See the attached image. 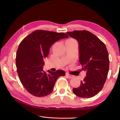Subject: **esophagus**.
Masks as SVG:
<instances>
[{
    "label": "esophagus",
    "mask_w": 120,
    "mask_h": 120,
    "mask_svg": "<svg viewBox=\"0 0 120 120\" xmlns=\"http://www.w3.org/2000/svg\"><path fill=\"white\" fill-rule=\"evenodd\" d=\"M66 76H67L69 78H74V76H73V75H70L68 72L66 73Z\"/></svg>",
    "instance_id": "esophagus-1"
}]
</instances>
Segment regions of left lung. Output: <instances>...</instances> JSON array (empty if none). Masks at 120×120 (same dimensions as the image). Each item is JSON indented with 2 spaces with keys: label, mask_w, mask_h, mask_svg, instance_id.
Segmentation results:
<instances>
[{
  "label": "left lung",
  "mask_w": 120,
  "mask_h": 120,
  "mask_svg": "<svg viewBox=\"0 0 120 120\" xmlns=\"http://www.w3.org/2000/svg\"><path fill=\"white\" fill-rule=\"evenodd\" d=\"M67 34L78 41L79 62L82 66L81 70L86 72L80 86L72 91L78 97L90 98L100 92L106 80L109 65L106 47L96 36L85 30Z\"/></svg>",
  "instance_id": "8db88e82"
}]
</instances>
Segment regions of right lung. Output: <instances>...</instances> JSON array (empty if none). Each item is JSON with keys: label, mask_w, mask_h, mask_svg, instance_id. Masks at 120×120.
<instances>
[{"label": "right lung", "mask_w": 120, "mask_h": 120, "mask_svg": "<svg viewBox=\"0 0 120 120\" xmlns=\"http://www.w3.org/2000/svg\"><path fill=\"white\" fill-rule=\"evenodd\" d=\"M64 33L37 30L24 38L16 53V64L20 81L28 93L36 97L49 95L56 80L65 72L43 69L44 59L47 57L51 46L57 41L68 38Z\"/></svg>", "instance_id": "1"}]
</instances>
